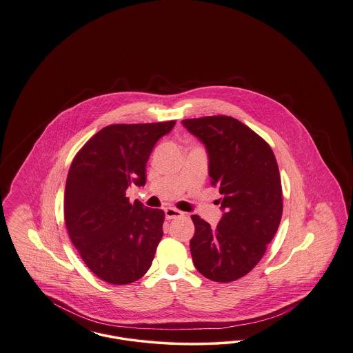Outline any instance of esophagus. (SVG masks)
<instances>
[{
  "label": "esophagus",
  "mask_w": 353,
  "mask_h": 353,
  "mask_svg": "<svg viewBox=\"0 0 353 353\" xmlns=\"http://www.w3.org/2000/svg\"><path fill=\"white\" fill-rule=\"evenodd\" d=\"M183 216H184V213L177 210V209H174V208H167L165 209V219H180Z\"/></svg>",
  "instance_id": "34e87169"
}]
</instances>
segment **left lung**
I'll return each mask as SVG.
<instances>
[{"instance_id":"1","label":"left lung","mask_w":353,"mask_h":353,"mask_svg":"<svg viewBox=\"0 0 353 353\" xmlns=\"http://www.w3.org/2000/svg\"><path fill=\"white\" fill-rule=\"evenodd\" d=\"M183 125L206 148L223 212L216 228L192 216L193 263L210 281L233 282L256 266L278 230L283 212L279 168L269 144L236 119H185Z\"/></svg>"}]
</instances>
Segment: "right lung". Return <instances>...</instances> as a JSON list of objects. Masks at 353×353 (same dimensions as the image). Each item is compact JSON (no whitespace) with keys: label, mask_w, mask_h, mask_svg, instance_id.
<instances>
[{"label":"right lung","mask_w":353,"mask_h":353,"mask_svg":"<svg viewBox=\"0 0 353 353\" xmlns=\"http://www.w3.org/2000/svg\"><path fill=\"white\" fill-rule=\"evenodd\" d=\"M174 124L108 125L71 163L63 206L68 235L87 268L107 283H134L151 268L165 214L131 203L125 190L145 185L152 150Z\"/></svg>","instance_id":"right-lung-1"}]
</instances>
